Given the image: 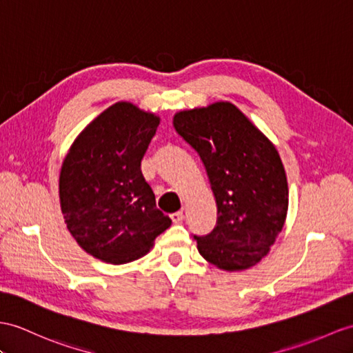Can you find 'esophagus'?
<instances>
[{
  "label": "esophagus",
  "mask_w": 353,
  "mask_h": 353,
  "mask_svg": "<svg viewBox=\"0 0 353 353\" xmlns=\"http://www.w3.org/2000/svg\"><path fill=\"white\" fill-rule=\"evenodd\" d=\"M170 219H172V221L175 223V225H178V223H181L184 220V212L183 211H176L174 214H170Z\"/></svg>",
  "instance_id": "obj_1"
}]
</instances>
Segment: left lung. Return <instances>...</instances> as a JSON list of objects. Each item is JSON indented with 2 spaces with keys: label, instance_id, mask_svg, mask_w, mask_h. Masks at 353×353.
<instances>
[{
  "label": "left lung",
  "instance_id": "8db88e82",
  "mask_svg": "<svg viewBox=\"0 0 353 353\" xmlns=\"http://www.w3.org/2000/svg\"><path fill=\"white\" fill-rule=\"evenodd\" d=\"M174 127L201 156L217 203V226L194 236L197 250L219 270L252 268L288 216V178L276 145L230 101L176 112Z\"/></svg>",
  "mask_w": 353,
  "mask_h": 353
}]
</instances>
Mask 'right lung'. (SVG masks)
<instances>
[{
	"label": "right lung",
	"mask_w": 353,
	"mask_h": 353,
	"mask_svg": "<svg viewBox=\"0 0 353 353\" xmlns=\"http://www.w3.org/2000/svg\"><path fill=\"white\" fill-rule=\"evenodd\" d=\"M160 117L117 101L76 136L59 170L68 232L88 254L123 265L147 254L172 220L156 206L141 161Z\"/></svg>",
	"instance_id": "1"
}]
</instances>
